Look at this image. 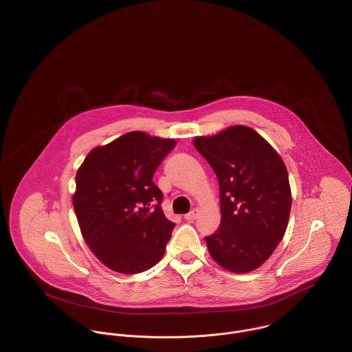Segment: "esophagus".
I'll return each instance as SVG.
<instances>
[{
  "mask_svg": "<svg viewBox=\"0 0 352 352\" xmlns=\"http://www.w3.org/2000/svg\"><path fill=\"white\" fill-rule=\"evenodd\" d=\"M197 214H199L197 210H192L189 214L185 215V219H186V221H195L196 217H197Z\"/></svg>",
  "mask_w": 352,
  "mask_h": 352,
  "instance_id": "34e87169",
  "label": "esophagus"
}]
</instances>
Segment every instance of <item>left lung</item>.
Returning a JSON list of instances; mask_svg holds the SVG:
<instances>
[{
  "label": "left lung",
  "mask_w": 352,
  "mask_h": 352,
  "mask_svg": "<svg viewBox=\"0 0 352 352\" xmlns=\"http://www.w3.org/2000/svg\"><path fill=\"white\" fill-rule=\"evenodd\" d=\"M195 148L219 182L221 225L206 237L212 259L233 273L263 265L283 240L291 188L280 155L255 130L233 126L212 137H197Z\"/></svg>",
  "instance_id": "1"
}]
</instances>
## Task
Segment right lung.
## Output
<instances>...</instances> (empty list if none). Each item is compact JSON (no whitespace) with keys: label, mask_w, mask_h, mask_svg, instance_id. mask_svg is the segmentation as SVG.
Wrapping results in <instances>:
<instances>
[{"label":"right lung","mask_w":352,"mask_h":352,"mask_svg":"<svg viewBox=\"0 0 352 352\" xmlns=\"http://www.w3.org/2000/svg\"><path fill=\"white\" fill-rule=\"evenodd\" d=\"M175 141L141 131L93 149L76 173L72 203L82 236L111 270L142 273L164 255L174 222L153 174Z\"/></svg>","instance_id":"add662e5"}]
</instances>
